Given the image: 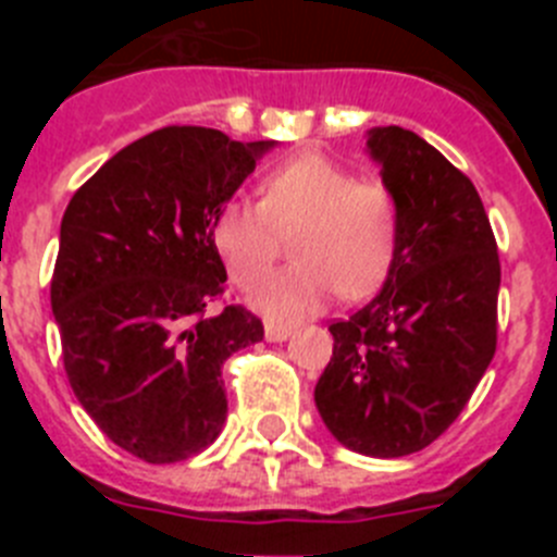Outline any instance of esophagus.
<instances>
[{"mask_svg":"<svg viewBox=\"0 0 557 557\" xmlns=\"http://www.w3.org/2000/svg\"><path fill=\"white\" fill-rule=\"evenodd\" d=\"M289 334L293 332H289L287 326H275V323H268V326H264V337H268V343H284Z\"/></svg>","mask_w":557,"mask_h":557,"instance_id":"obj_1","label":"esophagus"}]
</instances>
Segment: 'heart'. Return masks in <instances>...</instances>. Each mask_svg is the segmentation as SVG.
<instances>
[{"label":"heart","mask_w":557,"mask_h":557,"mask_svg":"<svg viewBox=\"0 0 557 557\" xmlns=\"http://www.w3.org/2000/svg\"><path fill=\"white\" fill-rule=\"evenodd\" d=\"M396 200L382 184L321 152H304L262 181V200L234 198L214 214L211 243L239 287L273 264L282 236H293L295 268L273 273L250 289V307L270 321L318 314L339 289L362 298L385 278L396 250Z\"/></svg>","instance_id":"1"}]
</instances>
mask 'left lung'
Here are the masks:
<instances>
[{"label": "left lung", "instance_id": "1", "mask_svg": "<svg viewBox=\"0 0 557 557\" xmlns=\"http://www.w3.org/2000/svg\"><path fill=\"white\" fill-rule=\"evenodd\" d=\"M396 200V250L371 304L329 326L323 424L368 457L421 451L469 405L496 351L499 253L474 184L418 133L371 127Z\"/></svg>", "mask_w": 557, "mask_h": 557}]
</instances>
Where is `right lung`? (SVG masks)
Segmentation results:
<instances>
[{
  "mask_svg": "<svg viewBox=\"0 0 557 557\" xmlns=\"http://www.w3.org/2000/svg\"><path fill=\"white\" fill-rule=\"evenodd\" d=\"M275 141L172 125L122 147L75 191L61 220L52 314L83 410L120 449L178 462L225 424V359L264 337L243 307L209 314L225 264L211 243Z\"/></svg>",
  "mask_w": 557,
  "mask_h": 557,
  "instance_id": "add662e5",
  "label": "right lung"
}]
</instances>
